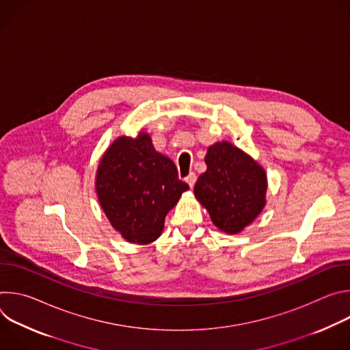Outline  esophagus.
Listing matches in <instances>:
<instances>
[{
  "label": "esophagus",
  "mask_w": 350,
  "mask_h": 350,
  "mask_svg": "<svg viewBox=\"0 0 350 350\" xmlns=\"http://www.w3.org/2000/svg\"><path fill=\"white\" fill-rule=\"evenodd\" d=\"M185 181L188 183L189 187H193L195 181H196V174L195 173H189L187 177H185Z\"/></svg>",
  "instance_id": "obj_1"
}]
</instances>
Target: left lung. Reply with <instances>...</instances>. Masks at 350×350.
Here are the masks:
<instances>
[{
  "label": "left lung",
  "instance_id": "obj_1",
  "mask_svg": "<svg viewBox=\"0 0 350 350\" xmlns=\"http://www.w3.org/2000/svg\"><path fill=\"white\" fill-rule=\"evenodd\" d=\"M206 172L198 177L193 193L216 227L237 234L251 224L266 204L265 170L241 149L223 141L209 146Z\"/></svg>",
  "mask_w": 350,
  "mask_h": 350
}]
</instances>
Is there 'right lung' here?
<instances>
[{
  "label": "right lung",
  "mask_w": 350,
  "mask_h": 350,
  "mask_svg": "<svg viewBox=\"0 0 350 350\" xmlns=\"http://www.w3.org/2000/svg\"><path fill=\"white\" fill-rule=\"evenodd\" d=\"M187 189L176 165L157 152L145 133L118 138L96 172L99 204L113 228L133 243L154 242L167 212Z\"/></svg>",
  "instance_id": "obj_1"
}]
</instances>
